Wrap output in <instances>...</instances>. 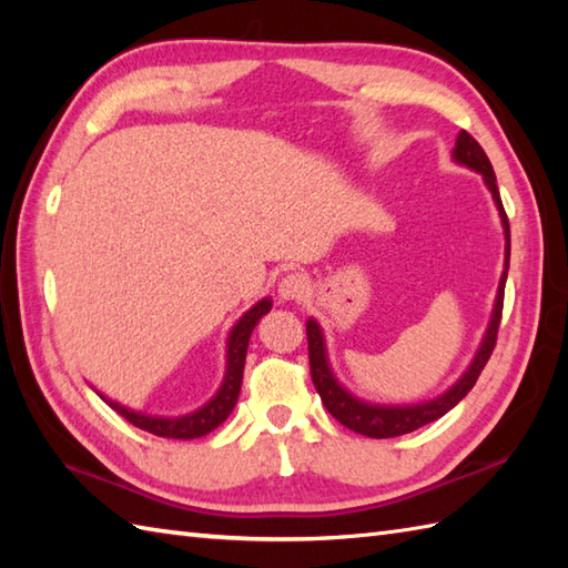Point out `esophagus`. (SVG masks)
Wrapping results in <instances>:
<instances>
[{
    "instance_id": "obj_1",
    "label": "esophagus",
    "mask_w": 568,
    "mask_h": 568,
    "mask_svg": "<svg viewBox=\"0 0 568 568\" xmlns=\"http://www.w3.org/2000/svg\"><path fill=\"white\" fill-rule=\"evenodd\" d=\"M310 293V281L303 273H287L281 283H277V297L291 303V300H300Z\"/></svg>"
}]
</instances>
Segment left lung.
Wrapping results in <instances>:
<instances>
[{
    "mask_svg": "<svg viewBox=\"0 0 568 568\" xmlns=\"http://www.w3.org/2000/svg\"><path fill=\"white\" fill-rule=\"evenodd\" d=\"M452 159L458 165H466L468 171H476L493 195V202H496L498 214H500V224H503V234H505V268L498 283V295L496 303H493L490 312V322L486 327L484 339L478 344V352L470 358L468 368L458 376V381L446 388L442 395L432 397V400L425 403H413V405H378V403H368L361 400L352 390H346L339 383V378L334 376V371L329 366V356H327V342H324V332L320 327V322L315 317L307 320V346H310V373H312V383L322 397L324 407L329 409V415L334 419H339L344 427L354 429L356 434H364V437L371 439H388V437H400V434L415 432L419 427L429 425V422L439 419L442 415L449 413L454 405H458L466 397V393L474 388L480 371L488 364V358L493 354V346H496V336H498V324L503 315V295H505V281H508V268H510V224H508V214L503 210L500 202V192L496 183V173H493V165L488 161L486 151L478 146V141L462 131L456 136V146L452 151Z\"/></svg>",
    "mask_w": 568,
    "mask_h": 568,
    "instance_id": "left-lung-1",
    "label": "left lung"
}]
</instances>
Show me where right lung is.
<instances>
[{"instance_id":"obj_1","label":"right lung","mask_w":568,"mask_h":568,"mask_svg":"<svg viewBox=\"0 0 568 568\" xmlns=\"http://www.w3.org/2000/svg\"><path fill=\"white\" fill-rule=\"evenodd\" d=\"M271 307H273V300L263 297L236 320L232 332H229V336H226V366H224L222 385L216 388V393L210 397L207 403L197 409H192V413L178 415V417L146 415V413H139V409H131L122 403L112 400V397L102 395L100 390H98V395L112 409H116V413L124 419H129L131 425H136L139 429H146V432L155 434V437H165V439L204 437V434H210L212 429L220 427L222 422L232 415V409L239 400L241 378H244V364H246V348H248L251 332L256 329V324L263 315H268Z\"/></svg>"}]
</instances>
